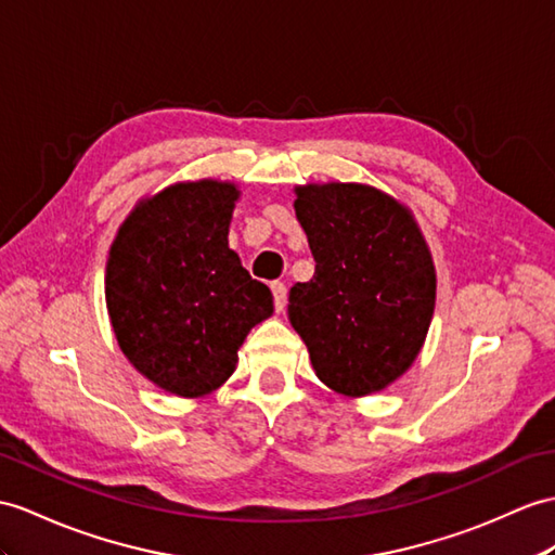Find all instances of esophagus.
I'll use <instances>...</instances> for the list:
<instances>
[{"mask_svg":"<svg viewBox=\"0 0 555 555\" xmlns=\"http://www.w3.org/2000/svg\"><path fill=\"white\" fill-rule=\"evenodd\" d=\"M270 289H273L275 310L280 313V310H285V306H287V287H285V282H273V285H270Z\"/></svg>","mask_w":555,"mask_h":555,"instance_id":"obj_1","label":"esophagus"}]
</instances>
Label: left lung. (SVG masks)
<instances>
[{
  "label": "left lung",
  "instance_id": "8db88e82",
  "mask_svg": "<svg viewBox=\"0 0 555 555\" xmlns=\"http://www.w3.org/2000/svg\"><path fill=\"white\" fill-rule=\"evenodd\" d=\"M315 275L289 289V322L320 379L344 396L386 388L422 350L436 270L412 214L370 185L296 188Z\"/></svg>",
  "mask_w": 555,
  "mask_h": 555
}]
</instances>
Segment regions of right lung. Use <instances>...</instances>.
Instances as JSON below:
<instances>
[{
  "mask_svg": "<svg viewBox=\"0 0 555 555\" xmlns=\"http://www.w3.org/2000/svg\"><path fill=\"white\" fill-rule=\"evenodd\" d=\"M233 183H179L141 202L111 247L105 301L121 353L159 388L207 396L273 313V294L228 247Z\"/></svg>",
  "mask_w": 555,
  "mask_h": 555,
  "instance_id": "right-lung-1",
  "label": "right lung"
}]
</instances>
